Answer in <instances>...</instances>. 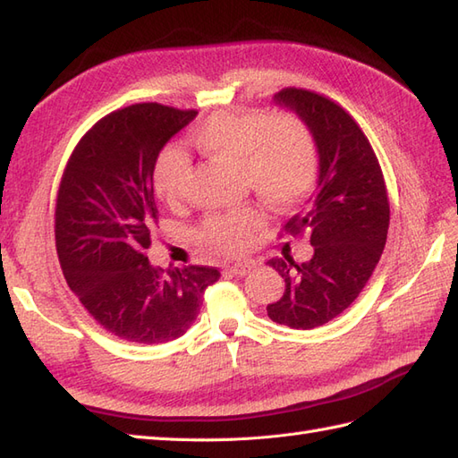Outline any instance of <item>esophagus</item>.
Instances as JSON below:
<instances>
[{
	"label": "esophagus",
	"instance_id": "1",
	"mask_svg": "<svg viewBox=\"0 0 458 458\" xmlns=\"http://www.w3.org/2000/svg\"><path fill=\"white\" fill-rule=\"evenodd\" d=\"M251 263H248V261H242V263H236V265H226L225 267V271L226 273H232V275H236V276H245L248 275L250 271H251Z\"/></svg>",
	"mask_w": 458,
	"mask_h": 458
}]
</instances>
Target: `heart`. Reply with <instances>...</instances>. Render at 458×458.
<instances>
[{
  "mask_svg": "<svg viewBox=\"0 0 458 458\" xmlns=\"http://www.w3.org/2000/svg\"><path fill=\"white\" fill-rule=\"evenodd\" d=\"M193 147L203 157L238 166L243 183L275 210L298 207L319 172L313 133L294 114L222 112L199 125ZM187 175V160L178 150L168 152L155 170V190L166 203L178 201ZM263 225L259 208L251 205L213 215L203 222L201 240L225 253H238L250 243L251 232Z\"/></svg>",
  "mask_w": 458,
  "mask_h": 458,
  "instance_id": "heart-1",
  "label": "heart"
}]
</instances>
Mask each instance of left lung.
Masks as SVG:
<instances>
[{
    "label": "left lung",
    "mask_w": 458,
    "mask_h": 458,
    "mask_svg": "<svg viewBox=\"0 0 458 458\" xmlns=\"http://www.w3.org/2000/svg\"><path fill=\"white\" fill-rule=\"evenodd\" d=\"M275 102L310 127L319 155L318 190L284 230L308 232L313 257L268 261L284 278V294L268 303L275 323L315 329L354 301L379 263L389 230V199L379 160L360 125L338 104L306 89H284Z\"/></svg>",
    "instance_id": "left-lung-1"
}]
</instances>
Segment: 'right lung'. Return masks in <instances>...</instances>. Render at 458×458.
I'll use <instances>...</instances> for the list:
<instances>
[{
  "label": "right lung",
  "mask_w": 458,
  "mask_h": 458,
  "mask_svg": "<svg viewBox=\"0 0 458 458\" xmlns=\"http://www.w3.org/2000/svg\"><path fill=\"white\" fill-rule=\"evenodd\" d=\"M195 115L157 102L108 114L79 140L57 191L55 248L67 284L92 319L129 343L182 336L220 278L215 267L158 268L147 257L158 155Z\"/></svg>",
  "instance_id": "1"
}]
</instances>
